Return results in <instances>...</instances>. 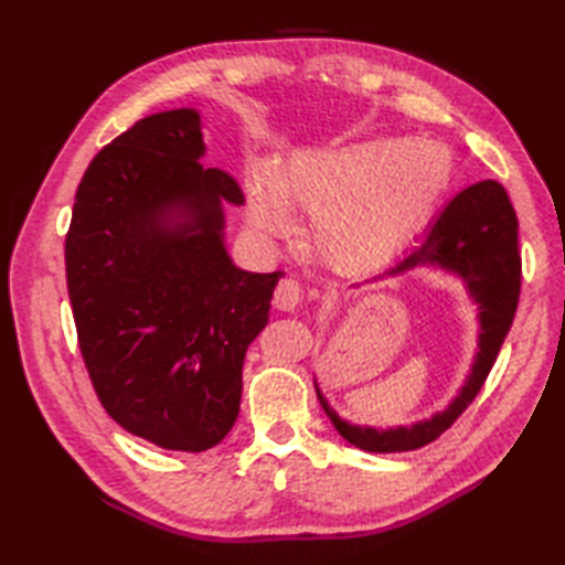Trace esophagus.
I'll return each instance as SVG.
<instances>
[{
    "label": "esophagus",
    "instance_id": "1",
    "mask_svg": "<svg viewBox=\"0 0 565 565\" xmlns=\"http://www.w3.org/2000/svg\"><path fill=\"white\" fill-rule=\"evenodd\" d=\"M303 301V294H301V284L296 279H281L276 284V291H274V306L279 310H296Z\"/></svg>",
    "mask_w": 565,
    "mask_h": 565
}]
</instances>
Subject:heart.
<instances>
[{
  "label": "heart",
  "mask_w": 565,
  "mask_h": 565,
  "mask_svg": "<svg viewBox=\"0 0 565 565\" xmlns=\"http://www.w3.org/2000/svg\"><path fill=\"white\" fill-rule=\"evenodd\" d=\"M451 184L437 142L366 138L308 150L249 182V218L264 233L291 231V206L310 213L316 247L338 264L393 255L423 227Z\"/></svg>",
  "instance_id": "heart-1"
}]
</instances>
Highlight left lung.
Listing matches in <instances>:
<instances>
[{
    "label": "left lung",
    "mask_w": 565,
    "mask_h": 565,
    "mask_svg": "<svg viewBox=\"0 0 565 565\" xmlns=\"http://www.w3.org/2000/svg\"><path fill=\"white\" fill-rule=\"evenodd\" d=\"M423 267L441 269L461 279L468 298L478 308V350L471 374L466 376L463 386L444 411L417 419L413 425L386 429L352 425L350 419L340 417L316 381L318 401L334 429L364 451L391 454L425 447L444 429H449L483 388L520 301L522 262L518 249V215H514L508 191L493 179L463 189L447 203L425 237L413 249L403 252L383 274L403 276Z\"/></svg>",
    "instance_id": "obj_1"
}]
</instances>
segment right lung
I'll return each instance as SVG.
<instances>
[{
	"label": "right lung",
	"instance_id": "right-lung-1",
	"mask_svg": "<svg viewBox=\"0 0 565 565\" xmlns=\"http://www.w3.org/2000/svg\"><path fill=\"white\" fill-rule=\"evenodd\" d=\"M196 109L140 118L84 172L65 239L79 350L104 411L172 451L233 429L243 364L284 271L235 267L225 206L237 182L206 154Z\"/></svg>",
	"mask_w": 565,
	"mask_h": 565
}]
</instances>
